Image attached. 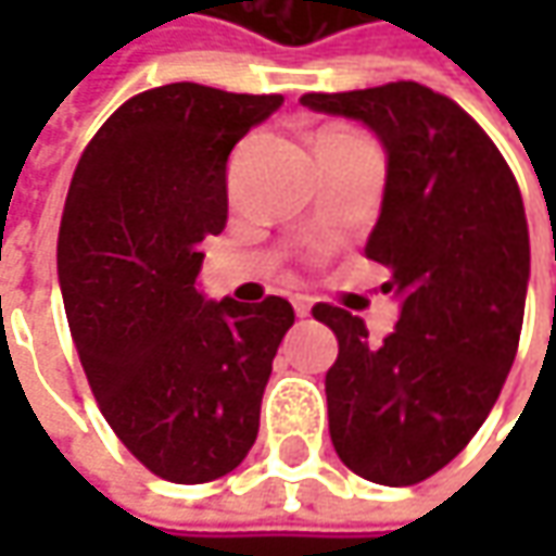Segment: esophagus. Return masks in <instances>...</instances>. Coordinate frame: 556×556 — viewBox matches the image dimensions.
Instances as JSON below:
<instances>
[{
  "mask_svg": "<svg viewBox=\"0 0 556 556\" xmlns=\"http://www.w3.org/2000/svg\"><path fill=\"white\" fill-rule=\"evenodd\" d=\"M293 312H296L300 318H309V315H312V296H306V293H296V296H293Z\"/></svg>",
  "mask_w": 556,
  "mask_h": 556,
  "instance_id": "obj_1",
  "label": "esophagus"
}]
</instances>
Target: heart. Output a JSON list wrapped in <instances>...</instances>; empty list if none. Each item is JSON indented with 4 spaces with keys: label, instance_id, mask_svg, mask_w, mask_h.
Wrapping results in <instances>:
<instances>
[{
    "label": "heart",
    "instance_id": "obj_1",
    "mask_svg": "<svg viewBox=\"0 0 556 556\" xmlns=\"http://www.w3.org/2000/svg\"><path fill=\"white\" fill-rule=\"evenodd\" d=\"M325 136H346V129H325V132H321L318 139H325Z\"/></svg>",
    "mask_w": 556,
    "mask_h": 556
}]
</instances>
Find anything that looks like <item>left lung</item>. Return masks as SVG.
I'll list each match as a JSON object with an SVG mask.
<instances>
[{
  "mask_svg": "<svg viewBox=\"0 0 556 556\" xmlns=\"http://www.w3.org/2000/svg\"><path fill=\"white\" fill-rule=\"evenodd\" d=\"M300 104L365 123L387 154L365 256L390 268L395 331L371 343L353 312L318 303L312 315L340 343L325 377L340 460L380 485H415L473 439L514 365L529 285L523 198L477 119L420 83Z\"/></svg>",
  "mask_w": 556,
  "mask_h": 556,
  "instance_id": "left-lung-1",
  "label": "left lung"
}]
</instances>
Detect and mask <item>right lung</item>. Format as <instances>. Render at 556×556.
I'll list each match as a JSON object with an SVG mask.
<instances>
[{"instance_id": "1", "label": "right lung", "mask_w": 556, "mask_h": 556, "mask_svg": "<svg viewBox=\"0 0 556 556\" xmlns=\"http://www.w3.org/2000/svg\"><path fill=\"white\" fill-rule=\"evenodd\" d=\"M281 96L169 83L129 98L76 163L58 281L76 353L119 442L163 480L231 473L260 433L288 300H206L201 241L228 219L225 166Z\"/></svg>"}]
</instances>
